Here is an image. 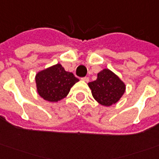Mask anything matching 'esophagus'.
<instances>
[{
  "label": "esophagus",
  "mask_w": 159,
  "mask_h": 159,
  "mask_svg": "<svg viewBox=\"0 0 159 159\" xmlns=\"http://www.w3.org/2000/svg\"><path fill=\"white\" fill-rule=\"evenodd\" d=\"M81 80H82L83 81H85V82H88L90 79H89V77H84V78H82Z\"/></svg>",
  "instance_id": "34e87169"
}]
</instances>
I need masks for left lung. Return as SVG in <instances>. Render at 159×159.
Returning <instances> with one entry per match:
<instances>
[{
	"label": "left lung",
	"instance_id": "left-lung-1",
	"mask_svg": "<svg viewBox=\"0 0 159 159\" xmlns=\"http://www.w3.org/2000/svg\"><path fill=\"white\" fill-rule=\"evenodd\" d=\"M92 96L103 106L116 103L125 91V85L109 69H103L97 74L96 80L89 83Z\"/></svg>",
	"mask_w": 159,
	"mask_h": 159
}]
</instances>
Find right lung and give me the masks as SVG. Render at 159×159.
Here are the masks:
<instances>
[{
  "mask_svg": "<svg viewBox=\"0 0 159 159\" xmlns=\"http://www.w3.org/2000/svg\"><path fill=\"white\" fill-rule=\"evenodd\" d=\"M78 81L73 73L65 71L59 63L39 72L35 76L39 95L52 102L64 98Z\"/></svg>",
  "mask_w": 159,
  "mask_h": 159,
  "instance_id": "right-lung-1",
  "label": "right lung"
}]
</instances>
